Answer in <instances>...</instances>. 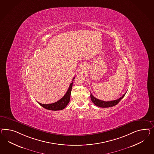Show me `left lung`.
<instances>
[{
  "label": "left lung",
  "mask_w": 154,
  "mask_h": 154,
  "mask_svg": "<svg viewBox=\"0 0 154 154\" xmlns=\"http://www.w3.org/2000/svg\"><path fill=\"white\" fill-rule=\"evenodd\" d=\"M125 95V93L120 98H119L118 99L112 100V101H105L97 99V98H96L92 95L91 93V95H90V97H91L92 102L96 106H99L101 108H109V107L114 106L116 105V104H118L119 102L124 97Z\"/></svg>",
  "instance_id": "obj_1"
}]
</instances>
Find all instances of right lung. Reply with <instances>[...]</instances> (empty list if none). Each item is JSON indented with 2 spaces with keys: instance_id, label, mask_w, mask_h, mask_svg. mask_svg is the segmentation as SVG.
<instances>
[{
  "instance_id": "obj_1",
  "label": "right lung",
  "mask_w": 154,
  "mask_h": 154,
  "mask_svg": "<svg viewBox=\"0 0 154 154\" xmlns=\"http://www.w3.org/2000/svg\"><path fill=\"white\" fill-rule=\"evenodd\" d=\"M75 79V77L73 79L72 81ZM73 85V82L70 84L69 87L68 88V91H66V94L61 99L58 100V101L49 104H43L40 103L38 102V103L40 104L42 107L45 108L48 110H60L65 108L66 105L68 104L70 101V96H71V91Z\"/></svg>"
}]
</instances>
